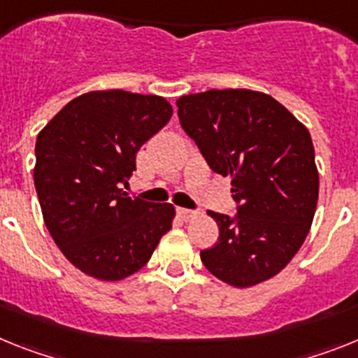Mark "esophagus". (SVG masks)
Wrapping results in <instances>:
<instances>
[{
    "mask_svg": "<svg viewBox=\"0 0 358 358\" xmlns=\"http://www.w3.org/2000/svg\"><path fill=\"white\" fill-rule=\"evenodd\" d=\"M176 213H178V216L182 217L183 222H191V220H194V217L198 216L196 210H189V209H176Z\"/></svg>",
    "mask_w": 358,
    "mask_h": 358,
    "instance_id": "1",
    "label": "esophagus"
}]
</instances>
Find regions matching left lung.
Here are the masks:
<instances>
[{
    "mask_svg": "<svg viewBox=\"0 0 358 358\" xmlns=\"http://www.w3.org/2000/svg\"><path fill=\"white\" fill-rule=\"evenodd\" d=\"M183 131L210 169L231 176L238 214L213 213L220 229L201 250L220 281L248 288L273 278L308 236L319 198V171L304 124L266 93L209 90L176 101Z\"/></svg>",
    "mask_w": 358,
    "mask_h": 358,
    "instance_id": "1",
    "label": "left lung"
}]
</instances>
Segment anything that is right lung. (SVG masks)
Instances as JSON below:
<instances>
[{"label":"right lung","instance_id":"add662e5","mask_svg":"<svg viewBox=\"0 0 358 358\" xmlns=\"http://www.w3.org/2000/svg\"><path fill=\"white\" fill-rule=\"evenodd\" d=\"M164 97L124 90L68 102L36 141L43 220L71 265L101 281L138 272L173 225L175 207L129 198L136 153L169 122Z\"/></svg>","mask_w":358,"mask_h":358}]
</instances>
